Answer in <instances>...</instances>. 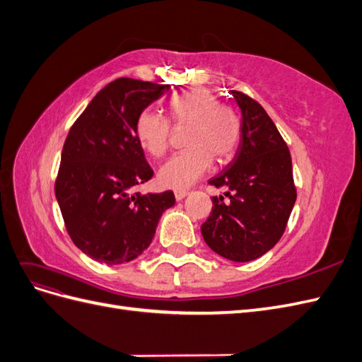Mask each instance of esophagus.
<instances>
[{"instance_id":"1","label":"esophagus","mask_w":362,"mask_h":362,"mask_svg":"<svg viewBox=\"0 0 362 362\" xmlns=\"http://www.w3.org/2000/svg\"><path fill=\"white\" fill-rule=\"evenodd\" d=\"M187 196H189V192H185V190L175 192V199H177V201H182L184 198H187Z\"/></svg>"}]
</instances>
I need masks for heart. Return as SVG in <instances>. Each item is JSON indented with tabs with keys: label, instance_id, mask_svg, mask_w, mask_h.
<instances>
[{
	"label": "heart",
	"instance_id": "b5f03b06",
	"mask_svg": "<svg viewBox=\"0 0 362 362\" xmlns=\"http://www.w3.org/2000/svg\"><path fill=\"white\" fill-rule=\"evenodd\" d=\"M168 113L175 125H189L185 146L189 149L172 156L158 170L164 187L185 190L210 170L213 157L226 161L234 156L242 139V120L233 108L218 105L217 96L204 87L172 96ZM140 144L152 157H161L169 148V120L145 110L136 124Z\"/></svg>",
	"mask_w": 362,
	"mask_h": 362
}]
</instances>
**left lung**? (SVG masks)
<instances>
[{
	"label": "left lung",
	"mask_w": 362,
	"mask_h": 362,
	"mask_svg": "<svg viewBox=\"0 0 362 362\" xmlns=\"http://www.w3.org/2000/svg\"><path fill=\"white\" fill-rule=\"evenodd\" d=\"M242 112V139L233 161L208 184L228 189L213 196L202 223L205 243L235 262L264 255L282 237L296 202L290 151L276 125L257 101L231 90Z\"/></svg>",
	"instance_id": "1"
}]
</instances>
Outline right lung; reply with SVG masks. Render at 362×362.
<instances>
[{
    "mask_svg": "<svg viewBox=\"0 0 362 362\" xmlns=\"http://www.w3.org/2000/svg\"><path fill=\"white\" fill-rule=\"evenodd\" d=\"M170 89L133 78L107 84L75 120L64 140L56 198L75 246L108 266L133 261L149 247L172 192H134L149 181L136 131L139 116Z\"/></svg>",
    "mask_w": 362,
    "mask_h": 362,
    "instance_id": "right-lung-1",
    "label": "right lung"
}]
</instances>
